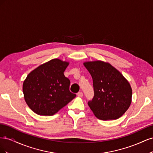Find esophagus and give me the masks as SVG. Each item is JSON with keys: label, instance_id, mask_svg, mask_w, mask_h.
<instances>
[{"label": "esophagus", "instance_id": "obj_1", "mask_svg": "<svg viewBox=\"0 0 153 153\" xmlns=\"http://www.w3.org/2000/svg\"><path fill=\"white\" fill-rule=\"evenodd\" d=\"M77 96H78V97H82V96H83L82 92H78V93H77Z\"/></svg>", "mask_w": 153, "mask_h": 153}]
</instances>
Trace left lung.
Segmentation results:
<instances>
[{
    "label": "left lung",
    "mask_w": 153,
    "mask_h": 153,
    "mask_svg": "<svg viewBox=\"0 0 153 153\" xmlns=\"http://www.w3.org/2000/svg\"><path fill=\"white\" fill-rule=\"evenodd\" d=\"M92 78L94 97L88 105L101 120L121 117L131 102L132 90L122 74L111 64L102 61L85 62Z\"/></svg>",
    "instance_id": "left-lung-1"
}]
</instances>
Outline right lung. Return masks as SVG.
I'll use <instances>...</instances> for the list:
<instances>
[{
	"label": "right lung",
	"mask_w": 153,
	"mask_h": 153,
	"mask_svg": "<svg viewBox=\"0 0 153 153\" xmlns=\"http://www.w3.org/2000/svg\"><path fill=\"white\" fill-rule=\"evenodd\" d=\"M69 63L52 59L35 69L23 84L27 104L36 114L53 115L76 97L69 91L70 80L64 75Z\"/></svg>",
	"instance_id": "right-lung-1"
}]
</instances>
